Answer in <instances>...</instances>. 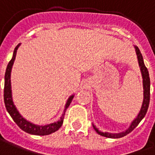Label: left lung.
Listing matches in <instances>:
<instances>
[{
  "label": "left lung",
  "mask_w": 155,
  "mask_h": 155,
  "mask_svg": "<svg viewBox=\"0 0 155 155\" xmlns=\"http://www.w3.org/2000/svg\"><path fill=\"white\" fill-rule=\"evenodd\" d=\"M135 51H136V54H137V61H138V65H139L140 71L142 73V85H143V101H142V106L140 108V111L137 116L136 117L134 120H133L130 125L129 126L127 130L123 132L117 133V134H113V133H108V132H103L98 129L96 125L92 123V126L94 128V130H96V132L98 134L101 135L103 137H108V138H119V137H122L125 135H127L128 134H130L131 131L134 130L135 128L137 127V125L139 124L140 121L144 118L145 115L147 114V109L149 107L150 104V80L149 72L147 70V67L145 66L144 60H143V57L142 55V53L140 51V50L138 49V47L137 46H134Z\"/></svg>",
  "instance_id": "8db88e82"
}]
</instances>
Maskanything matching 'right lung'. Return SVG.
<instances>
[{
	"mask_svg": "<svg viewBox=\"0 0 155 155\" xmlns=\"http://www.w3.org/2000/svg\"><path fill=\"white\" fill-rule=\"evenodd\" d=\"M21 43L15 47V49L13 51V58L9 61L7 68L5 71V87H4V101L5 104V108L11 116V117L13 118L14 122L19 126V127L25 132L34 135H48L51 134L52 133L55 132L62 126L63 122V118L65 115V112L67 108L69 107L71 102L72 101L73 98L75 95H71L69 97L67 102H66L65 108L63 110V115L60 117V119L58 121H55L54 123H51L48 125H35L34 123L30 122L27 120L25 118H24L21 115L19 111L15 106L13 101V96H12V88H11V71H12V68H13V63L15 60L16 54H17V51L18 47H20Z\"/></svg>",
	"mask_w": 155,
	"mask_h": 155,
	"instance_id": "obj_1",
	"label": "right lung"
}]
</instances>
